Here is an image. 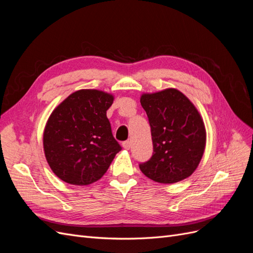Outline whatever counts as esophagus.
<instances>
[{
    "label": "esophagus",
    "instance_id": "esophagus-1",
    "mask_svg": "<svg viewBox=\"0 0 253 253\" xmlns=\"http://www.w3.org/2000/svg\"><path fill=\"white\" fill-rule=\"evenodd\" d=\"M122 147H124V149L126 150H129V148H131V141H125L122 142Z\"/></svg>",
    "mask_w": 253,
    "mask_h": 253
}]
</instances>
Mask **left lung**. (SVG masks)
I'll use <instances>...</instances> for the list:
<instances>
[{
	"label": "left lung",
	"mask_w": 253,
	"mask_h": 253,
	"mask_svg": "<svg viewBox=\"0 0 253 253\" xmlns=\"http://www.w3.org/2000/svg\"><path fill=\"white\" fill-rule=\"evenodd\" d=\"M140 103L148 115L154 151L149 162L139 165L141 172L160 183L186 179L200 165L206 148L202 115L173 87L143 93Z\"/></svg>",
	"instance_id": "8db88e82"
}]
</instances>
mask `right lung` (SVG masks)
Here are the masks:
<instances>
[{
	"label": "right lung",
	"mask_w": 253,
	"mask_h": 253,
	"mask_svg": "<svg viewBox=\"0 0 253 253\" xmlns=\"http://www.w3.org/2000/svg\"><path fill=\"white\" fill-rule=\"evenodd\" d=\"M114 95L100 89L74 91L53 110L43 132L45 158L57 177L87 186L100 179L121 150L106 111Z\"/></svg>",
	"instance_id": "add662e5"
}]
</instances>
